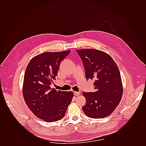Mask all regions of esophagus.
Instances as JSON below:
<instances>
[{
	"mask_svg": "<svg viewBox=\"0 0 146 146\" xmlns=\"http://www.w3.org/2000/svg\"><path fill=\"white\" fill-rule=\"evenodd\" d=\"M73 93H74V95H75V96H78L80 94V93L79 92H74Z\"/></svg>",
	"mask_w": 146,
	"mask_h": 146,
	"instance_id": "1",
	"label": "esophagus"
}]
</instances>
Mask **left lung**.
<instances>
[{
  "label": "left lung",
  "mask_w": 146,
  "mask_h": 146,
  "mask_svg": "<svg viewBox=\"0 0 146 146\" xmlns=\"http://www.w3.org/2000/svg\"><path fill=\"white\" fill-rule=\"evenodd\" d=\"M86 80L94 79V92H83L86 104L82 110L88 117L105 118L113 112L122 99L123 86L119 68L109 54L97 49H76Z\"/></svg>",
  "instance_id": "left-lung-1"
}]
</instances>
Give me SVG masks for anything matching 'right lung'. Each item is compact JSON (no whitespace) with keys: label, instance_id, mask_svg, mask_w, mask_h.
<instances>
[{"label":"right lung","instance_id":"right-lung-1","mask_svg":"<svg viewBox=\"0 0 146 146\" xmlns=\"http://www.w3.org/2000/svg\"><path fill=\"white\" fill-rule=\"evenodd\" d=\"M70 52H42L33 58L26 68L23 88L24 100L31 111L46 122L63 119L73 97L72 92L50 87L58 75L61 61Z\"/></svg>","mask_w":146,"mask_h":146}]
</instances>
